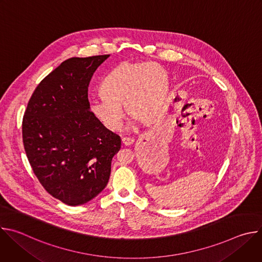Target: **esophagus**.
Returning a JSON list of instances; mask_svg holds the SVG:
<instances>
[{
	"instance_id": "34e87169",
	"label": "esophagus",
	"mask_w": 262,
	"mask_h": 262,
	"mask_svg": "<svg viewBox=\"0 0 262 262\" xmlns=\"http://www.w3.org/2000/svg\"><path fill=\"white\" fill-rule=\"evenodd\" d=\"M122 144L124 146H130V145L134 144V139L128 138V137H124V138H122Z\"/></svg>"
}]
</instances>
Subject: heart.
<instances>
[{
	"mask_svg": "<svg viewBox=\"0 0 262 262\" xmlns=\"http://www.w3.org/2000/svg\"><path fill=\"white\" fill-rule=\"evenodd\" d=\"M101 93L89 101V108L106 128L115 130L123 118L122 104L135 123L154 120L165 103L168 78L156 63L124 62L105 77Z\"/></svg>",
	"mask_w": 262,
	"mask_h": 262,
	"instance_id": "heart-1",
	"label": "heart"
}]
</instances>
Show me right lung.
Instances as JSON below:
<instances>
[{"instance_id": "obj_1", "label": "right lung", "mask_w": 262, "mask_h": 262, "mask_svg": "<svg viewBox=\"0 0 262 262\" xmlns=\"http://www.w3.org/2000/svg\"><path fill=\"white\" fill-rule=\"evenodd\" d=\"M110 55L70 58L38 84L23 118V142L45 190L71 206L104 188L121 140L89 110L88 86Z\"/></svg>"}]
</instances>
